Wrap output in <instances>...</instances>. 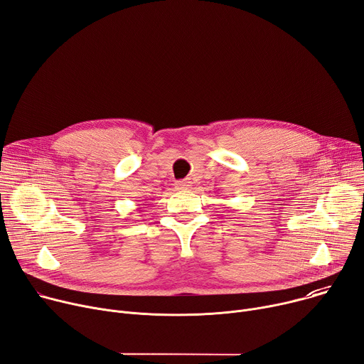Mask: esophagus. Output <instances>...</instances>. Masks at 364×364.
<instances>
[{
	"instance_id": "1",
	"label": "esophagus",
	"mask_w": 364,
	"mask_h": 364,
	"mask_svg": "<svg viewBox=\"0 0 364 364\" xmlns=\"http://www.w3.org/2000/svg\"><path fill=\"white\" fill-rule=\"evenodd\" d=\"M192 182L189 181V179H183V181H179L178 183H176V186H178V189H191V185Z\"/></svg>"
}]
</instances>
